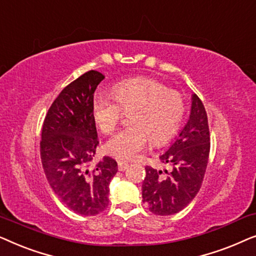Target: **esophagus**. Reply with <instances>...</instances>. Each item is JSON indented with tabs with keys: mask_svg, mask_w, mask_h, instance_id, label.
Instances as JSON below:
<instances>
[{
	"mask_svg": "<svg viewBox=\"0 0 256 256\" xmlns=\"http://www.w3.org/2000/svg\"><path fill=\"white\" fill-rule=\"evenodd\" d=\"M118 170H120V171H124V170L128 168V163L120 162V160H118Z\"/></svg>",
	"mask_w": 256,
	"mask_h": 256,
	"instance_id": "esophagus-1",
	"label": "esophagus"
}]
</instances>
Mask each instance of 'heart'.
I'll return each mask as SVG.
<instances>
[{"label": "heart", "mask_w": 256, "mask_h": 256, "mask_svg": "<svg viewBox=\"0 0 256 256\" xmlns=\"http://www.w3.org/2000/svg\"><path fill=\"white\" fill-rule=\"evenodd\" d=\"M121 110L132 111V126L115 134L104 149L115 158L128 160L144 149L150 140L154 144H162L177 132L184 118L185 102L180 93L158 80L136 76L118 82L113 96H98L93 100V120L101 132L114 130Z\"/></svg>", "instance_id": "b5f03b06"}]
</instances>
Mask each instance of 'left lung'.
I'll return each instance as SVG.
<instances>
[{"label": "left lung", "mask_w": 256, "mask_h": 256, "mask_svg": "<svg viewBox=\"0 0 256 256\" xmlns=\"http://www.w3.org/2000/svg\"><path fill=\"white\" fill-rule=\"evenodd\" d=\"M210 154L208 114L200 99L192 94L188 120L177 138L160 155L164 169L146 166L142 198L150 211L157 216H171L194 200L202 186Z\"/></svg>", "instance_id": "1"}]
</instances>
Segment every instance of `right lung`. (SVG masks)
Listing matches in <instances>:
<instances>
[{"instance_id":"obj_1","label":"right lung","mask_w":256,"mask_h":256,"mask_svg":"<svg viewBox=\"0 0 256 256\" xmlns=\"http://www.w3.org/2000/svg\"><path fill=\"white\" fill-rule=\"evenodd\" d=\"M104 79L88 71L66 86L51 104L42 129L40 158L57 197L73 212L96 216L108 206L118 163L104 156L90 166L99 144L93 120V94Z\"/></svg>"}]
</instances>
